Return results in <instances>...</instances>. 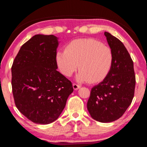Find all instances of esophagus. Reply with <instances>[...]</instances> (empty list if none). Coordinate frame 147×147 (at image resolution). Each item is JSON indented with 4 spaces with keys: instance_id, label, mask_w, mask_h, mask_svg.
<instances>
[{
    "instance_id": "obj_1",
    "label": "esophagus",
    "mask_w": 147,
    "mask_h": 147,
    "mask_svg": "<svg viewBox=\"0 0 147 147\" xmlns=\"http://www.w3.org/2000/svg\"><path fill=\"white\" fill-rule=\"evenodd\" d=\"M73 88L74 90H77V89H78L80 88V86L78 85V84H73Z\"/></svg>"
}]
</instances>
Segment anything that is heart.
<instances>
[{
    "mask_svg": "<svg viewBox=\"0 0 147 147\" xmlns=\"http://www.w3.org/2000/svg\"><path fill=\"white\" fill-rule=\"evenodd\" d=\"M114 56L109 47L93 39H76L67 45L65 51L56 53L59 71L71 76L78 67L77 80L98 83L106 78L112 68Z\"/></svg>",
    "mask_w": 147,
    "mask_h": 147,
    "instance_id": "b5f03b06",
    "label": "heart"
}]
</instances>
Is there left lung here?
<instances>
[{
  "instance_id": "obj_1",
  "label": "left lung",
  "mask_w": 147,
  "mask_h": 147,
  "mask_svg": "<svg viewBox=\"0 0 147 147\" xmlns=\"http://www.w3.org/2000/svg\"><path fill=\"white\" fill-rule=\"evenodd\" d=\"M114 56L112 68L106 78L91 89L87 108L91 117L110 123L123 116L133 100L136 75L134 62L123 43L105 32Z\"/></svg>"
}]
</instances>
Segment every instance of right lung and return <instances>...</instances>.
Here are the masks:
<instances>
[{"instance_id": "right-lung-1", "label": "right lung", "mask_w": 147, "mask_h": 147, "mask_svg": "<svg viewBox=\"0 0 147 147\" xmlns=\"http://www.w3.org/2000/svg\"><path fill=\"white\" fill-rule=\"evenodd\" d=\"M58 46L54 35H35L22 45L12 64L15 104L34 123L56 121L73 91L71 82L56 70Z\"/></svg>"}]
</instances>
